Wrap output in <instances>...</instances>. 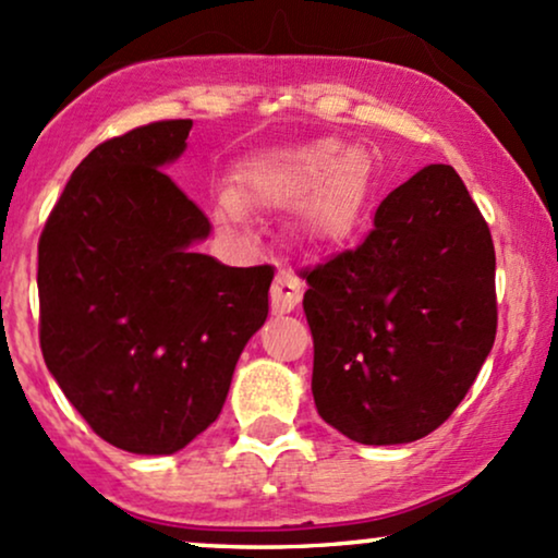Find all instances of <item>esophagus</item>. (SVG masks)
Here are the masks:
<instances>
[{
	"label": "esophagus",
	"instance_id": "obj_1",
	"mask_svg": "<svg viewBox=\"0 0 558 558\" xmlns=\"http://www.w3.org/2000/svg\"><path fill=\"white\" fill-rule=\"evenodd\" d=\"M301 296H304V283H301L296 272L280 270L275 275L272 288H270V304L275 315H286V312H291L301 301Z\"/></svg>",
	"mask_w": 558,
	"mask_h": 558
}]
</instances>
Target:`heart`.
I'll return each mask as SVG.
<instances>
[{"label": "heart", "mask_w": 558, "mask_h": 558, "mask_svg": "<svg viewBox=\"0 0 558 558\" xmlns=\"http://www.w3.org/2000/svg\"><path fill=\"white\" fill-rule=\"evenodd\" d=\"M328 178V189L312 209V228L323 235H338L349 226L351 217L360 213L364 194H367V170L354 157H349L341 141L323 138L293 151L280 162V168L267 172L265 191L275 198H288L317 189ZM220 217L230 222L243 217L241 202L233 194L222 196Z\"/></svg>", "instance_id": "1"}]
</instances>
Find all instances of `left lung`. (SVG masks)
Instances as JSON below:
<instances>
[{"mask_svg":"<svg viewBox=\"0 0 558 558\" xmlns=\"http://www.w3.org/2000/svg\"><path fill=\"white\" fill-rule=\"evenodd\" d=\"M312 396L364 446L412 444L451 417L496 341V248L451 165L383 198L356 248L301 267Z\"/></svg>","mask_w":558,"mask_h":558,"instance_id":"obj_1","label":"left lung"}]
</instances>
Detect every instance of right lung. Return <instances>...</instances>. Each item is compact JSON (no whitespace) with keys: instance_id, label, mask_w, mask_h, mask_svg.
<instances>
[{"instance_id":"right-lung-1","label":"right lung","mask_w":558,"mask_h":558,"mask_svg":"<svg viewBox=\"0 0 558 558\" xmlns=\"http://www.w3.org/2000/svg\"><path fill=\"white\" fill-rule=\"evenodd\" d=\"M191 125L159 120L88 151L38 239L44 362L88 427L131 453H175L207 430L267 319L272 265L194 252L209 220L162 172Z\"/></svg>"}]
</instances>
